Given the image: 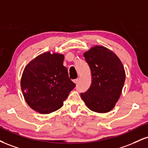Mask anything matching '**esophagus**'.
I'll use <instances>...</instances> for the list:
<instances>
[{
  "label": "esophagus",
  "mask_w": 148,
  "mask_h": 148,
  "mask_svg": "<svg viewBox=\"0 0 148 148\" xmlns=\"http://www.w3.org/2000/svg\"><path fill=\"white\" fill-rule=\"evenodd\" d=\"M78 82H79V79H76L74 80V83H75V84H77Z\"/></svg>",
  "instance_id": "1"
}]
</instances>
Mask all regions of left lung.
<instances>
[{"instance_id":"8db88e82","label":"left lung","mask_w":148,"mask_h":148,"mask_svg":"<svg viewBox=\"0 0 148 148\" xmlns=\"http://www.w3.org/2000/svg\"><path fill=\"white\" fill-rule=\"evenodd\" d=\"M91 69L92 83L81 99L92 111L106 113L114 108L125 80L123 63L112 51L103 46L90 48L83 54Z\"/></svg>"}]
</instances>
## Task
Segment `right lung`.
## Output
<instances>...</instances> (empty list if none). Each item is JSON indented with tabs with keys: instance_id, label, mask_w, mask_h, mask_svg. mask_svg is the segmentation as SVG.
Instances as JSON below:
<instances>
[{
	"instance_id": "right-lung-1",
	"label": "right lung",
	"mask_w": 148,
	"mask_h": 148,
	"mask_svg": "<svg viewBox=\"0 0 148 148\" xmlns=\"http://www.w3.org/2000/svg\"><path fill=\"white\" fill-rule=\"evenodd\" d=\"M64 55L50 51L38 55L23 70L21 87L32 109L49 114L60 109L76 85L63 66Z\"/></svg>"
}]
</instances>
